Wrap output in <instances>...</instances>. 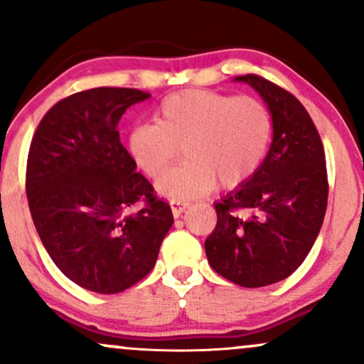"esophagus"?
<instances>
[{"instance_id":"esophagus-1","label":"esophagus","mask_w":364,"mask_h":364,"mask_svg":"<svg viewBox=\"0 0 364 364\" xmlns=\"http://www.w3.org/2000/svg\"><path fill=\"white\" fill-rule=\"evenodd\" d=\"M169 205H171V210H173V215L178 219V217L181 215L183 212H185L188 207H190V203H186V202H176V200H173V202H171Z\"/></svg>"}]
</instances>
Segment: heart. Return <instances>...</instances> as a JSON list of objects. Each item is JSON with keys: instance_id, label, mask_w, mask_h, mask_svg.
<instances>
[{"instance_id": "heart-1", "label": "heart", "mask_w": 364, "mask_h": 364, "mask_svg": "<svg viewBox=\"0 0 364 364\" xmlns=\"http://www.w3.org/2000/svg\"><path fill=\"white\" fill-rule=\"evenodd\" d=\"M272 140V116L250 95L214 90H183L169 95L156 111V123L129 132L128 150L149 178H159L185 150L186 164L157 183L162 196L176 202L198 198L253 178Z\"/></svg>"}]
</instances>
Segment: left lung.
<instances>
[{
	"label": "left lung",
	"instance_id": "obj_1",
	"mask_svg": "<svg viewBox=\"0 0 364 364\" xmlns=\"http://www.w3.org/2000/svg\"><path fill=\"white\" fill-rule=\"evenodd\" d=\"M235 80L262 95L274 139L253 178L215 203L205 253L228 281L263 287L289 277L310 253L327 210V164L315 123L291 92L252 73Z\"/></svg>",
	"mask_w": 364,
	"mask_h": 364
}]
</instances>
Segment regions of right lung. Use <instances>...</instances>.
<instances>
[{
	"label": "right lung",
	"mask_w": 364,
	"mask_h": 364,
	"mask_svg": "<svg viewBox=\"0 0 364 364\" xmlns=\"http://www.w3.org/2000/svg\"><path fill=\"white\" fill-rule=\"evenodd\" d=\"M149 97L116 87L77 92L46 112L32 139V220L51 260L83 289L116 294L141 281L174 223L119 140L121 116Z\"/></svg>",
	"instance_id": "obj_1"
}]
</instances>
